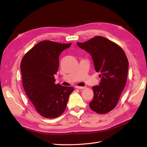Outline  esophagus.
Returning a JSON list of instances; mask_svg holds the SVG:
<instances>
[{"label":"esophagus","instance_id":"1","mask_svg":"<svg viewBox=\"0 0 147 147\" xmlns=\"http://www.w3.org/2000/svg\"><path fill=\"white\" fill-rule=\"evenodd\" d=\"M75 88L77 89H79V90H84V89L85 88V87H84V86H75Z\"/></svg>","mask_w":147,"mask_h":147}]
</instances>
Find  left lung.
<instances>
[{"label":"left lung","mask_w":147,"mask_h":147,"mask_svg":"<svg viewBox=\"0 0 147 147\" xmlns=\"http://www.w3.org/2000/svg\"><path fill=\"white\" fill-rule=\"evenodd\" d=\"M77 43L90 53L96 71L100 72L99 85L92 87L94 96L90 107L97 113H108L117 106L125 87L129 64L127 56L117 43L101 36Z\"/></svg>","instance_id":"1"}]
</instances>
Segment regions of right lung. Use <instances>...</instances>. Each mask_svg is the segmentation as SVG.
Here are the masks:
<instances>
[{
    "label": "right lung",
    "instance_id": "right-lung-1",
    "mask_svg": "<svg viewBox=\"0 0 147 147\" xmlns=\"http://www.w3.org/2000/svg\"><path fill=\"white\" fill-rule=\"evenodd\" d=\"M72 43L50 40L38 43L26 53L21 62L22 82L26 95L42 117L55 118L66 109L73 87L56 84L61 53Z\"/></svg>",
    "mask_w": 147,
    "mask_h": 147
}]
</instances>
